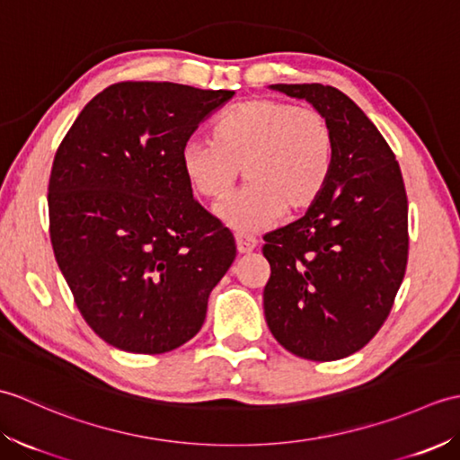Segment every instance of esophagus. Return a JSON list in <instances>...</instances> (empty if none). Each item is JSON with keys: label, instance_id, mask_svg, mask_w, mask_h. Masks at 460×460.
<instances>
[{"label": "esophagus", "instance_id": "esophagus-1", "mask_svg": "<svg viewBox=\"0 0 460 460\" xmlns=\"http://www.w3.org/2000/svg\"><path fill=\"white\" fill-rule=\"evenodd\" d=\"M235 241H237L239 255H247V252L255 251V247H257V239L255 237H249V235H243V233H237Z\"/></svg>", "mask_w": 460, "mask_h": 460}]
</instances>
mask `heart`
Returning <instances> with one entry per match:
<instances>
[{
	"instance_id": "b5f03b06",
	"label": "heart",
	"mask_w": 460,
	"mask_h": 460,
	"mask_svg": "<svg viewBox=\"0 0 460 460\" xmlns=\"http://www.w3.org/2000/svg\"><path fill=\"white\" fill-rule=\"evenodd\" d=\"M336 140L324 114L279 101L251 99L223 112L213 138L181 146L185 180L203 199H219L239 178L247 183L219 203L217 213L245 233L275 223L282 211L305 213L328 188Z\"/></svg>"
}]
</instances>
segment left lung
Instances as JSON below:
<instances>
[{
	"label": "left lung",
	"instance_id": "left-lung-1",
	"mask_svg": "<svg viewBox=\"0 0 460 460\" xmlns=\"http://www.w3.org/2000/svg\"><path fill=\"white\" fill-rule=\"evenodd\" d=\"M308 101L336 140L322 198L265 235L267 324L282 348L312 361L346 358L384 326L407 267V193L395 154L359 106L318 83L270 84Z\"/></svg>",
	"mask_w": 460,
	"mask_h": 460
}]
</instances>
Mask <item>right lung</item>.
Wrapping results in <instances>:
<instances>
[{
  "instance_id": "obj_1",
  "label": "right lung",
  "mask_w": 460,
  "mask_h": 460,
  "mask_svg": "<svg viewBox=\"0 0 460 460\" xmlns=\"http://www.w3.org/2000/svg\"><path fill=\"white\" fill-rule=\"evenodd\" d=\"M233 94L116 83L84 106L57 148L47 195L53 252L76 308L106 344L152 356L201 330L237 247L193 199L180 152Z\"/></svg>"
}]
</instances>
